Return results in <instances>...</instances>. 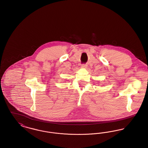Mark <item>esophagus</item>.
<instances>
[{"mask_svg":"<svg viewBox=\"0 0 148 148\" xmlns=\"http://www.w3.org/2000/svg\"><path fill=\"white\" fill-rule=\"evenodd\" d=\"M87 65H86V64H82V68H87Z\"/></svg>","mask_w":148,"mask_h":148,"instance_id":"34e87169","label":"esophagus"}]
</instances>
